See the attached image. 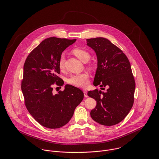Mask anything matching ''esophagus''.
Wrapping results in <instances>:
<instances>
[{
  "mask_svg": "<svg viewBox=\"0 0 159 159\" xmlns=\"http://www.w3.org/2000/svg\"><path fill=\"white\" fill-rule=\"evenodd\" d=\"M83 92H84V97H88V93H87V91H86V89H83Z\"/></svg>",
  "mask_w": 159,
  "mask_h": 159,
  "instance_id": "1",
  "label": "esophagus"
}]
</instances>
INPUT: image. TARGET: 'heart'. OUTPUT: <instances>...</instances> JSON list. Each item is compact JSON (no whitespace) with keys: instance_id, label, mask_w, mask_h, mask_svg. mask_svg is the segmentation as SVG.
Listing matches in <instances>:
<instances>
[{"instance_id":"1","label":"heart","mask_w":159,"mask_h":159,"mask_svg":"<svg viewBox=\"0 0 159 159\" xmlns=\"http://www.w3.org/2000/svg\"><path fill=\"white\" fill-rule=\"evenodd\" d=\"M73 53L83 62L85 61H88L91 57L90 54L88 51L82 49H75L73 51ZM64 56L62 55L59 61V66L60 68L62 69L64 68ZM67 82L68 84L77 87L85 88L89 84V75L86 73L73 75L69 77L67 80Z\"/></svg>"}]
</instances>
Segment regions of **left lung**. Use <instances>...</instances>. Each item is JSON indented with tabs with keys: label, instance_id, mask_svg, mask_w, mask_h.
<instances>
[{
	"label": "left lung",
	"instance_id": "obj_1",
	"mask_svg": "<svg viewBox=\"0 0 159 159\" xmlns=\"http://www.w3.org/2000/svg\"><path fill=\"white\" fill-rule=\"evenodd\" d=\"M86 45L95 51L97 59L93 84L102 90L107 88L88 92L97 101L91 117L103 125H116L127 116L134 102L135 82L130 62L122 51L107 39H86Z\"/></svg>",
	"mask_w": 159,
	"mask_h": 159
}]
</instances>
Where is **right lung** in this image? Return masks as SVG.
Returning a JSON list of instances; mask_svg holds the SVG:
<instances>
[{"label":"right lung","instance_id":"right-lung-1","mask_svg":"<svg viewBox=\"0 0 159 159\" xmlns=\"http://www.w3.org/2000/svg\"><path fill=\"white\" fill-rule=\"evenodd\" d=\"M76 40L48 38L29 54L24 65L21 90L26 108L35 120L48 129L67 124L84 98L83 91L70 84H66L63 91L52 92L55 82L64 84L57 76L61 54Z\"/></svg>","mask_w":159,"mask_h":159}]
</instances>
